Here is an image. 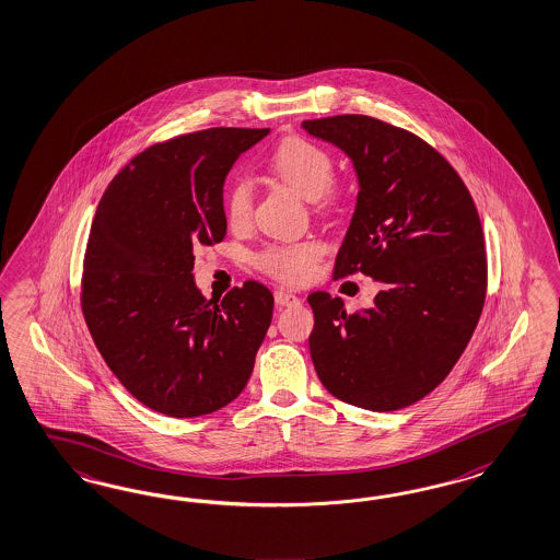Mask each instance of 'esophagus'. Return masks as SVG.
I'll return each instance as SVG.
<instances>
[{"instance_id":"obj_1","label":"esophagus","mask_w":560,"mask_h":560,"mask_svg":"<svg viewBox=\"0 0 560 560\" xmlns=\"http://www.w3.org/2000/svg\"><path fill=\"white\" fill-rule=\"evenodd\" d=\"M273 301H276V304L278 306H290V304H296L301 299L296 296V294H292V292H288V290H276L273 292Z\"/></svg>"}]
</instances>
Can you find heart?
<instances>
[{"mask_svg": "<svg viewBox=\"0 0 560 560\" xmlns=\"http://www.w3.org/2000/svg\"><path fill=\"white\" fill-rule=\"evenodd\" d=\"M270 167L276 176L306 200H319L320 205H331L336 200L331 188L336 165L319 144L299 137L287 139L273 149ZM252 207L254 190L249 179L235 177L224 192V212L229 223H247L252 219ZM323 254L325 247L319 241L272 243L257 254L256 264L284 284H303L315 273Z\"/></svg>", "mask_w": 560, "mask_h": 560, "instance_id": "obj_1", "label": "heart"}]
</instances>
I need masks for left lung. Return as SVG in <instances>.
<instances>
[{"mask_svg":"<svg viewBox=\"0 0 560 560\" xmlns=\"http://www.w3.org/2000/svg\"><path fill=\"white\" fill-rule=\"evenodd\" d=\"M303 128L339 147L360 184L334 273L381 284L358 313L329 292L308 294L311 358L337 399L397 411L430 395L475 334L487 294L479 212L456 170L405 128L362 114Z\"/></svg>","mask_w":560,"mask_h":560,"instance_id":"8db88e82","label":"left lung"}]
</instances>
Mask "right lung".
Segmentation results:
<instances>
[{
    "mask_svg": "<svg viewBox=\"0 0 560 560\" xmlns=\"http://www.w3.org/2000/svg\"><path fill=\"white\" fill-rule=\"evenodd\" d=\"M270 128H207L153 144L114 177L90 231L81 311L128 393L167 417L237 399L272 323L256 280L207 301L194 249L226 235L224 177Z\"/></svg>",
    "mask_w": 560,
    "mask_h": 560,
    "instance_id": "add662e5",
    "label": "right lung"
}]
</instances>
